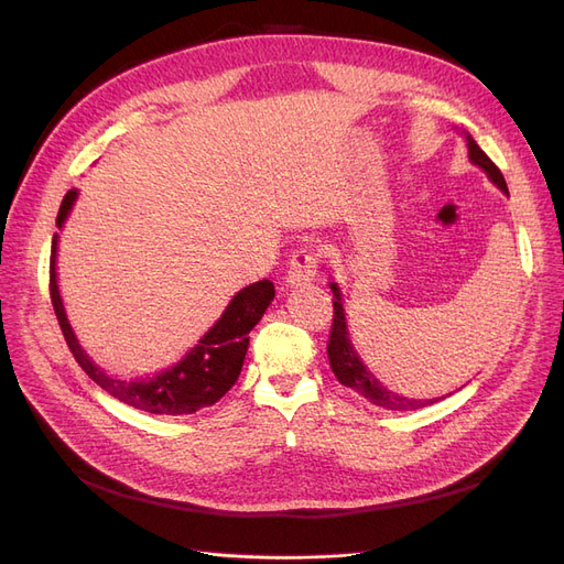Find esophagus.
<instances>
[{
	"label": "esophagus",
	"instance_id": "esophagus-1",
	"mask_svg": "<svg viewBox=\"0 0 564 564\" xmlns=\"http://www.w3.org/2000/svg\"><path fill=\"white\" fill-rule=\"evenodd\" d=\"M317 275V253L311 249H301L292 256L286 270V284L289 286H301L313 282Z\"/></svg>",
	"mask_w": 564,
	"mask_h": 564
}]
</instances>
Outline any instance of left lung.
I'll return each instance as SVG.
<instances>
[{
	"label": "left lung",
	"instance_id": "8db88e82",
	"mask_svg": "<svg viewBox=\"0 0 564 564\" xmlns=\"http://www.w3.org/2000/svg\"><path fill=\"white\" fill-rule=\"evenodd\" d=\"M464 139L468 145V160L480 166L482 172L487 174V178L499 187L501 193L508 195V185L503 174L499 172V166L494 164L485 152L480 150L473 141V135L468 131H464ZM332 294H334V324H332V336H329V346H327V355H329V365L334 377L338 379V383H344L346 388H352L355 392H360L362 398H367L371 404L383 406V409H392V412H414V409L435 404L437 400L445 398H433V400H416V398H404L400 392L390 390L388 386H383L373 373L367 369V365L362 362V357L357 355L352 340H350V332H348V322H346V308H344V294H340V286L336 282L329 284Z\"/></svg>",
	"mask_w": 564,
	"mask_h": 564
}]
</instances>
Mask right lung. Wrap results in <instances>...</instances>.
Returning a JSON list of instances; mask_svg holds the SVG:
<instances>
[{"label":"right lung","instance_id":"add662e5","mask_svg":"<svg viewBox=\"0 0 564 564\" xmlns=\"http://www.w3.org/2000/svg\"><path fill=\"white\" fill-rule=\"evenodd\" d=\"M79 197L77 187H73L61 202V209L56 216V228L63 230L65 220L70 218L75 202ZM58 240L61 235H54L51 242V270H48V286H51V303L58 317L63 336L70 346L75 360L79 367L89 373V379L96 381L100 388L108 390L112 398L124 402L133 409H141L148 414H166V416H181V414H195L202 406L216 404L226 392L240 379V371L245 365V355L249 348V332L261 322L268 305L275 299V286L270 280L253 282L237 292L226 311L204 332L197 344L187 350L181 360L162 371L148 373L139 379H124L108 373L104 367L94 362V357L82 348L79 338L73 329L70 319H67L63 296L58 289Z\"/></svg>","mask_w":564,"mask_h":564}]
</instances>
